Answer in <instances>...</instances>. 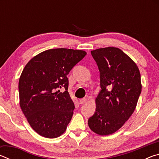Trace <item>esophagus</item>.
<instances>
[{
  "label": "esophagus",
  "mask_w": 159,
  "mask_h": 159,
  "mask_svg": "<svg viewBox=\"0 0 159 159\" xmlns=\"http://www.w3.org/2000/svg\"><path fill=\"white\" fill-rule=\"evenodd\" d=\"M86 101H87V99H86L85 98H82V99H80V100H79L80 104H85V102H86Z\"/></svg>",
  "instance_id": "esophagus-1"
}]
</instances>
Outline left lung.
I'll use <instances>...</instances> for the list:
<instances>
[{"label":"left lung","mask_w":159,"mask_h":159,"mask_svg":"<svg viewBox=\"0 0 159 159\" xmlns=\"http://www.w3.org/2000/svg\"><path fill=\"white\" fill-rule=\"evenodd\" d=\"M91 55L100 72L102 90L88 126L96 134L108 135L119 130L135 109L142 91L140 72L134 61L118 48H99L91 51Z\"/></svg>","instance_id":"left-lung-1"}]
</instances>
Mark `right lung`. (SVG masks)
I'll use <instances>...</instances> for the list:
<instances>
[{
	"mask_svg": "<svg viewBox=\"0 0 159 159\" xmlns=\"http://www.w3.org/2000/svg\"><path fill=\"white\" fill-rule=\"evenodd\" d=\"M86 54L67 48L47 50L24 68L19 80L20 105L29 125L40 135L56 138L66 130L75 108L67 91L66 76ZM62 87L64 93L57 91Z\"/></svg>",
	"mask_w": 159,
	"mask_h": 159,
	"instance_id": "add662e5",
	"label": "right lung"
}]
</instances>
